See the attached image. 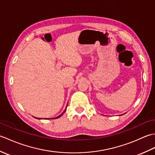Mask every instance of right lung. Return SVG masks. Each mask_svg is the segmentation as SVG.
Masks as SVG:
<instances>
[{
    "label": "right lung",
    "mask_w": 155,
    "mask_h": 155,
    "mask_svg": "<svg viewBox=\"0 0 155 155\" xmlns=\"http://www.w3.org/2000/svg\"><path fill=\"white\" fill-rule=\"evenodd\" d=\"M65 110H66V109L64 110V112H63V113H62L61 114H60V115H59V116L58 117H55V118H47V119H52V118H53V119H54V118H59V117H61L62 116V114H64V112H65ZM35 118H37V119H41V118H37V117H35Z\"/></svg>",
    "instance_id": "add662e5"
}]
</instances>
